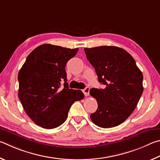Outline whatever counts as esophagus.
Listing matches in <instances>:
<instances>
[{"label": "esophagus", "mask_w": 160, "mask_h": 160, "mask_svg": "<svg viewBox=\"0 0 160 160\" xmlns=\"http://www.w3.org/2000/svg\"><path fill=\"white\" fill-rule=\"evenodd\" d=\"M83 93H84V95L86 96H89V91H90V88H89V87H86L83 90H82Z\"/></svg>", "instance_id": "1"}]
</instances>
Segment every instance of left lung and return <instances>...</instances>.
I'll use <instances>...</instances> for the list:
<instances>
[{
  "mask_svg": "<svg viewBox=\"0 0 160 160\" xmlns=\"http://www.w3.org/2000/svg\"><path fill=\"white\" fill-rule=\"evenodd\" d=\"M86 58L94 67L104 89L92 88L98 109L91 119L101 128L117 127L136 108L143 91L142 72L132 56L116 46L84 48Z\"/></svg>",
  "mask_w": 160,
  "mask_h": 160,
  "instance_id": "left-lung-1",
  "label": "left lung"
}]
</instances>
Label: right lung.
Masks as SVG:
<instances>
[{"instance_id": "add662e5", "label": "right lung", "mask_w": 160, "mask_h": 160, "mask_svg": "<svg viewBox=\"0 0 160 160\" xmlns=\"http://www.w3.org/2000/svg\"><path fill=\"white\" fill-rule=\"evenodd\" d=\"M78 50L41 45L19 70V98L27 115L42 128L51 129L62 124L73 103L84 98L82 91L69 88L67 82L65 66Z\"/></svg>"}]
</instances>
